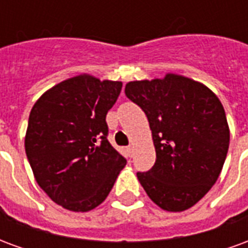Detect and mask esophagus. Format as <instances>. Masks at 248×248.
<instances>
[{
    "instance_id": "1",
    "label": "esophagus",
    "mask_w": 248,
    "mask_h": 248,
    "mask_svg": "<svg viewBox=\"0 0 248 248\" xmlns=\"http://www.w3.org/2000/svg\"><path fill=\"white\" fill-rule=\"evenodd\" d=\"M127 154H129V156L133 155V146L131 145L127 146Z\"/></svg>"
}]
</instances>
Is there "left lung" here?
<instances>
[{
	"label": "left lung",
	"mask_w": 248,
	"mask_h": 248,
	"mask_svg": "<svg viewBox=\"0 0 248 248\" xmlns=\"http://www.w3.org/2000/svg\"><path fill=\"white\" fill-rule=\"evenodd\" d=\"M124 94L149 119L156 159L137 172L154 203L183 211L199 202L217 182L230 143L226 113L208 87L186 77L129 82Z\"/></svg>",
	"instance_id": "8db88e82"
}]
</instances>
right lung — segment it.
I'll use <instances>...</instances> for the list:
<instances>
[{
	"label": "right lung",
	"instance_id": "right-lung-1",
	"mask_svg": "<svg viewBox=\"0 0 248 248\" xmlns=\"http://www.w3.org/2000/svg\"><path fill=\"white\" fill-rule=\"evenodd\" d=\"M122 82L74 77L34 103L25 151L35 181L63 208L85 213L111 191L126 159L110 145L106 114Z\"/></svg>",
	"mask_w": 248,
	"mask_h": 248
}]
</instances>
